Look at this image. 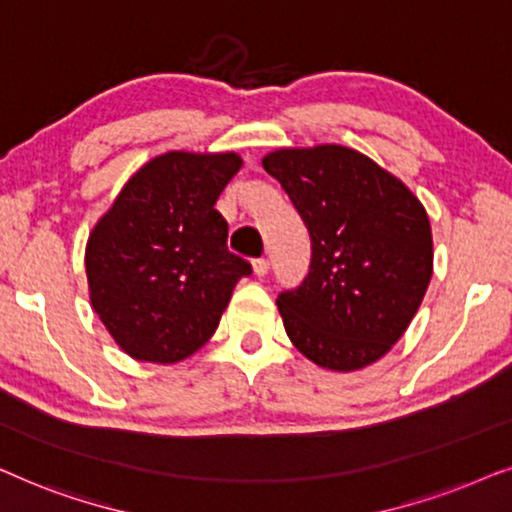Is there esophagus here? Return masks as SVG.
I'll return each mask as SVG.
<instances>
[{
    "mask_svg": "<svg viewBox=\"0 0 512 512\" xmlns=\"http://www.w3.org/2000/svg\"><path fill=\"white\" fill-rule=\"evenodd\" d=\"M252 271H255V276H267L269 274V260H264V257H260V260L252 262Z\"/></svg>",
    "mask_w": 512,
    "mask_h": 512,
    "instance_id": "obj_1",
    "label": "esophagus"
}]
</instances>
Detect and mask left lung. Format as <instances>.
<instances>
[{
    "instance_id": "left-lung-1",
    "label": "left lung",
    "mask_w": 512,
    "mask_h": 512,
    "mask_svg": "<svg viewBox=\"0 0 512 512\" xmlns=\"http://www.w3.org/2000/svg\"><path fill=\"white\" fill-rule=\"evenodd\" d=\"M311 236L309 274L278 295L290 342L320 367L351 372L386 356L433 276L431 222L417 196L342 145L262 159Z\"/></svg>"
}]
</instances>
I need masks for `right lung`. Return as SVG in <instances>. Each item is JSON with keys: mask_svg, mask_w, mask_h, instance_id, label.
I'll return each mask as SVG.
<instances>
[{"mask_svg": "<svg viewBox=\"0 0 512 512\" xmlns=\"http://www.w3.org/2000/svg\"><path fill=\"white\" fill-rule=\"evenodd\" d=\"M241 156L168 152L145 163L86 243L91 304L121 349L177 363L213 337L250 262L227 248L217 196Z\"/></svg>", "mask_w": 512, "mask_h": 512, "instance_id": "add662e5", "label": "right lung"}]
</instances>
